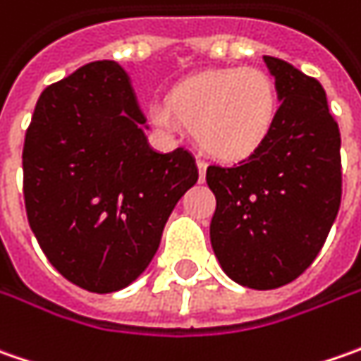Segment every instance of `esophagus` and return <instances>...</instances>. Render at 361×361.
<instances>
[{
  "label": "esophagus",
  "mask_w": 361,
  "mask_h": 361,
  "mask_svg": "<svg viewBox=\"0 0 361 361\" xmlns=\"http://www.w3.org/2000/svg\"><path fill=\"white\" fill-rule=\"evenodd\" d=\"M197 169H199V180L204 183V176H207V162H204V160H197Z\"/></svg>",
  "instance_id": "1"
}]
</instances>
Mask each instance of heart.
<instances>
[{"label":"heart","mask_w":361,"mask_h":361,"mask_svg":"<svg viewBox=\"0 0 361 361\" xmlns=\"http://www.w3.org/2000/svg\"><path fill=\"white\" fill-rule=\"evenodd\" d=\"M279 114L273 78L259 68L204 70L178 80L166 100L148 106L164 132L190 126L207 154L225 162L249 159L269 140Z\"/></svg>","instance_id":"obj_1"}]
</instances>
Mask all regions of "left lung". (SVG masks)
Here are the masks:
<instances>
[{"instance_id":"left-lung-1","label":"left lung","mask_w":361,"mask_h":361,"mask_svg":"<svg viewBox=\"0 0 361 361\" xmlns=\"http://www.w3.org/2000/svg\"><path fill=\"white\" fill-rule=\"evenodd\" d=\"M263 60L281 102L269 140L231 169H207L219 265L235 283L261 291L312 265L341 202L340 128L324 86L279 58Z\"/></svg>"}]
</instances>
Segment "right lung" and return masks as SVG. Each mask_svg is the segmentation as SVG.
I'll return each mask as SVG.
<instances>
[{
	"instance_id": "add662e5",
	"label": "right lung",
	"mask_w": 361,
	"mask_h": 361,
	"mask_svg": "<svg viewBox=\"0 0 361 361\" xmlns=\"http://www.w3.org/2000/svg\"><path fill=\"white\" fill-rule=\"evenodd\" d=\"M130 76L114 60L48 86L23 145L27 221L68 281L112 293L150 265L169 216L199 178L185 148L154 150Z\"/></svg>"
}]
</instances>
